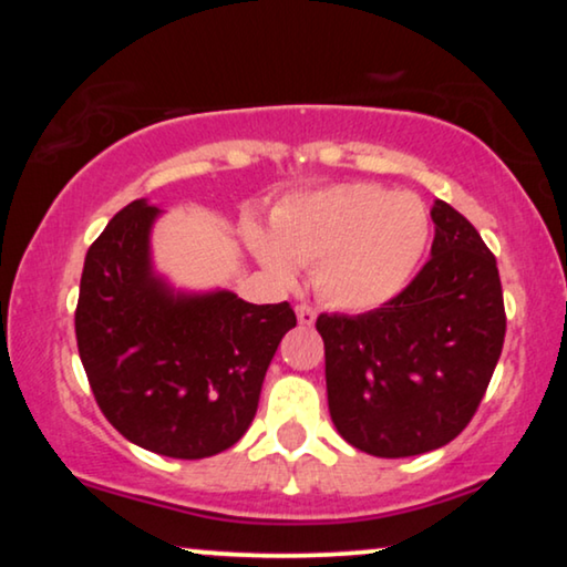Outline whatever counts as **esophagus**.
I'll return each instance as SVG.
<instances>
[{"mask_svg":"<svg viewBox=\"0 0 567 567\" xmlns=\"http://www.w3.org/2000/svg\"><path fill=\"white\" fill-rule=\"evenodd\" d=\"M297 317L301 324H312L317 320V312H315V307H309V305H297Z\"/></svg>","mask_w":567,"mask_h":567,"instance_id":"34e87169","label":"esophagus"}]
</instances>
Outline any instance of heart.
<instances>
[{"label":"heart","instance_id":"b5f03b06","mask_svg":"<svg viewBox=\"0 0 567 567\" xmlns=\"http://www.w3.org/2000/svg\"><path fill=\"white\" fill-rule=\"evenodd\" d=\"M247 243L270 274L293 281L317 268V291L332 307H382L410 284L431 237L421 198L371 183L293 193L274 212V235L250 221Z\"/></svg>","mask_w":567,"mask_h":567}]
</instances>
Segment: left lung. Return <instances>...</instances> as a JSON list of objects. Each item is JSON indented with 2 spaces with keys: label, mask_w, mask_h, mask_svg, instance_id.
I'll list each match as a JSON object with an SVG mask.
<instances>
[{
  "label": "left lung",
  "mask_w": 567,
  "mask_h": 567,
  "mask_svg": "<svg viewBox=\"0 0 567 567\" xmlns=\"http://www.w3.org/2000/svg\"><path fill=\"white\" fill-rule=\"evenodd\" d=\"M431 258L386 305L320 315L330 417L348 444L400 460L446 446L485 398L506 338L495 255L436 200Z\"/></svg>",
  "instance_id": "left-lung-1"
}]
</instances>
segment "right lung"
<instances>
[{
  "instance_id": "right-lung-1",
  "label": "right lung",
  "mask_w": 567,
  "mask_h": 567,
  "mask_svg": "<svg viewBox=\"0 0 567 567\" xmlns=\"http://www.w3.org/2000/svg\"><path fill=\"white\" fill-rule=\"evenodd\" d=\"M157 208L131 200L84 258L76 348L97 408L154 454L204 460L250 429L278 343L297 324L289 301L231 291L173 293L150 266Z\"/></svg>"
}]
</instances>
